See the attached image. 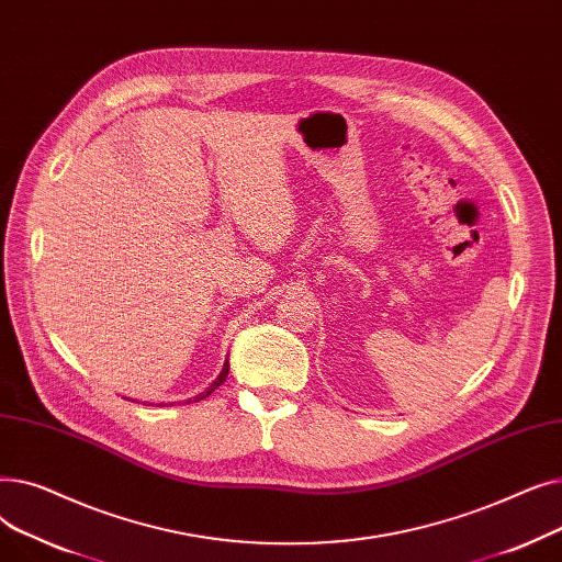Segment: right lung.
Returning <instances> with one entry per match:
<instances>
[{
    "instance_id": "1",
    "label": "right lung",
    "mask_w": 562,
    "mask_h": 562,
    "mask_svg": "<svg viewBox=\"0 0 562 562\" xmlns=\"http://www.w3.org/2000/svg\"><path fill=\"white\" fill-rule=\"evenodd\" d=\"M227 371H229V360H225V364H223V371L218 373V378L212 382V385L210 387H206L202 394H198L193 401H202V398H206V396H210L214 390H218L221 385H223V382H225V378H227ZM189 403H191V398H189Z\"/></svg>"
}]
</instances>
